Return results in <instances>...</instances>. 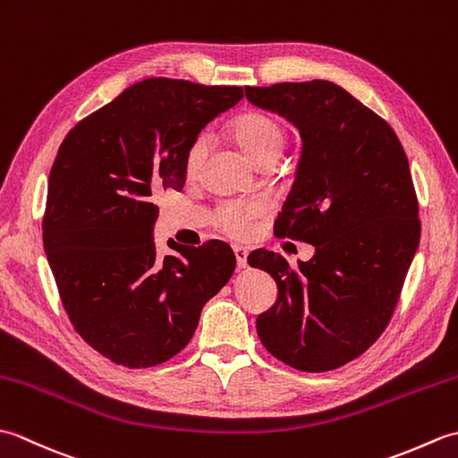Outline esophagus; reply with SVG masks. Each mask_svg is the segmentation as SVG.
I'll use <instances>...</instances> for the list:
<instances>
[{"instance_id":"esophagus-1","label":"esophagus","mask_w":458,"mask_h":458,"mask_svg":"<svg viewBox=\"0 0 458 458\" xmlns=\"http://www.w3.org/2000/svg\"><path fill=\"white\" fill-rule=\"evenodd\" d=\"M234 256H236L238 267H248V251H246L244 248L236 246V248H234Z\"/></svg>"}]
</instances>
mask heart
<instances>
[{
    "mask_svg": "<svg viewBox=\"0 0 458 458\" xmlns=\"http://www.w3.org/2000/svg\"><path fill=\"white\" fill-rule=\"evenodd\" d=\"M232 135L254 163L277 159L287 141L285 125L266 112H246L232 122ZM208 153V138L199 135L184 151V173L197 177ZM266 212L261 200H224L212 212V224L234 240H246L256 230V220Z\"/></svg>",
    "mask_w": 458,
    "mask_h": 458,
    "instance_id": "1",
    "label": "heart"
}]
</instances>
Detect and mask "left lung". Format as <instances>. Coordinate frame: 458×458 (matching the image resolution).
I'll return each instance as SVG.
<instances>
[{"label":"left lung","mask_w":458,"mask_h":458,"mask_svg":"<svg viewBox=\"0 0 458 458\" xmlns=\"http://www.w3.org/2000/svg\"><path fill=\"white\" fill-rule=\"evenodd\" d=\"M246 98L301 131L274 232L315 246L299 267L267 250L250 254L277 284L258 336L284 364L328 372L364 354L400 301L421 236L410 163L390 123L328 81L246 86Z\"/></svg>","instance_id":"left-lung-1"}]
</instances>
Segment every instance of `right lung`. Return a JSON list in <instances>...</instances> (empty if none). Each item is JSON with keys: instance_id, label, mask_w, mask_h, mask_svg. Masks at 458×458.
Wrapping results in <instances>:
<instances>
[{"instance_id": "right-lung-1", "label": "right lung", "mask_w": 458, "mask_h": 458, "mask_svg": "<svg viewBox=\"0 0 458 458\" xmlns=\"http://www.w3.org/2000/svg\"><path fill=\"white\" fill-rule=\"evenodd\" d=\"M240 86L148 79L68 131L48 174L43 246L68 318L114 364L151 368L189 344L234 274L228 244L159 258L155 199L184 184V151Z\"/></svg>"}]
</instances>
